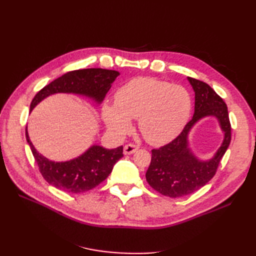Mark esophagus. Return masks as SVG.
Segmentation results:
<instances>
[{
  "label": "esophagus",
  "mask_w": 256,
  "mask_h": 256,
  "mask_svg": "<svg viewBox=\"0 0 256 256\" xmlns=\"http://www.w3.org/2000/svg\"><path fill=\"white\" fill-rule=\"evenodd\" d=\"M138 150V146L134 144V143H130V144H127L125 147H124V154H131L136 152V150Z\"/></svg>",
  "instance_id": "34e87169"
}]
</instances>
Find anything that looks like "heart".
Wrapping results in <instances>:
<instances>
[{
	"instance_id": "obj_1",
	"label": "heart",
	"mask_w": 256,
	"mask_h": 256,
	"mask_svg": "<svg viewBox=\"0 0 256 256\" xmlns=\"http://www.w3.org/2000/svg\"><path fill=\"white\" fill-rule=\"evenodd\" d=\"M114 102L102 108L110 131L125 134L131 128L130 120L138 118L143 138L154 145L166 144L180 134L191 112L187 90L154 78H136L124 84L115 92Z\"/></svg>"
}]
</instances>
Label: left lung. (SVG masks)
Here are the masks:
<instances>
[{
  "instance_id": "8db88e82",
  "label": "left lung",
  "mask_w": 256,
  "mask_h": 256,
  "mask_svg": "<svg viewBox=\"0 0 256 256\" xmlns=\"http://www.w3.org/2000/svg\"><path fill=\"white\" fill-rule=\"evenodd\" d=\"M188 80L196 92L193 118L172 142L152 150V161L145 175L152 189L170 198L191 194L210 180L216 175L232 138L228 106L223 99L207 83L191 76ZM210 114L218 118L224 131V140L212 160L200 162L190 152L186 138L198 120Z\"/></svg>"
}]
</instances>
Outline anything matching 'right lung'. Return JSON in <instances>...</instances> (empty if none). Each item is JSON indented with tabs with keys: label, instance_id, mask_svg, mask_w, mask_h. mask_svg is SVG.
<instances>
[{
	"label": "right lung",
	"instance_id": "obj_1",
	"mask_svg": "<svg viewBox=\"0 0 256 256\" xmlns=\"http://www.w3.org/2000/svg\"><path fill=\"white\" fill-rule=\"evenodd\" d=\"M118 74V72L102 68L69 72L37 92L30 102V111L42 99L56 92L85 95L102 102ZM26 136L42 177L53 187L67 193H82L94 189L110 175L114 164L124 156L122 146L115 150H106L102 146L94 145L74 160L54 162L35 150L30 141L26 129Z\"/></svg>",
	"mask_w": 256,
	"mask_h": 256
}]
</instances>
